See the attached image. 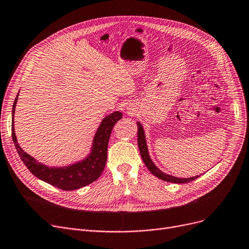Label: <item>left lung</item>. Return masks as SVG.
I'll return each mask as SVG.
<instances>
[{"instance_id": "obj_1", "label": "left lung", "mask_w": 249, "mask_h": 249, "mask_svg": "<svg viewBox=\"0 0 249 249\" xmlns=\"http://www.w3.org/2000/svg\"><path fill=\"white\" fill-rule=\"evenodd\" d=\"M137 123V142H138V147L140 155H142L143 163L147 167V169L151 172V174L155 175L156 177L160 178V180H164L166 182H172V183H178V184H183V183H188L190 181L196 180L199 177V175L190 177V178H179L167 174V173H164L163 171H160L155 164L154 161L151 160L149 153H148V148L146 144V139H145V133H144V129L139 121Z\"/></svg>"}]
</instances>
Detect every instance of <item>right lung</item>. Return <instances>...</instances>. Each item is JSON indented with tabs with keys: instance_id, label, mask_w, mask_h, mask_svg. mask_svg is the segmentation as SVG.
<instances>
[{
	"instance_id": "obj_1",
	"label": "right lung",
	"mask_w": 249,
	"mask_h": 249,
	"mask_svg": "<svg viewBox=\"0 0 249 249\" xmlns=\"http://www.w3.org/2000/svg\"><path fill=\"white\" fill-rule=\"evenodd\" d=\"M18 94L12 109V139L17 153L27 169L38 179L62 190H75L90 184L98 179L104 171L107 161V142L114 125L122 118L120 111L107 115L96 130L89 154L83 160L64 167H50L39 163L21 148L17 142L14 128V113Z\"/></svg>"
}]
</instances>
